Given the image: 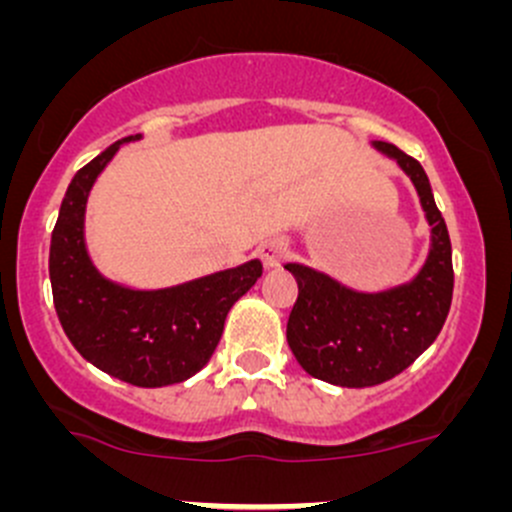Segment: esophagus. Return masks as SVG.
Segmentation results:
<instances>
[{"mask_svg": "<svg viewBox=\"0 0 512 512\" xmlns=\"http://www.w3.org/2000/svg\"><path fill=\"white\" fill-rule=\"evenodd\" d=\"M257 255H260L262 265H265L267 270H272V267H280L282 260L287 257V242L280 240V237H272V240L262 242L260 250H257Z\"/></svg>", "mask_w": 512, "mask_h": 512, "instance_id": "esophagus-1", "label": "esophagus"}]
</instances>
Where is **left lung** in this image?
<instances>
[{
	"label": "left lung",
	"instance_id": "obj_1",
	"mask_svg": "<svg viewBox=\"0 0 512 512\" xmlns=\"http://www.w3.org/2000/svg\"><path fill=\"white\" fill-rule=\"evenodd\" d=\"M374 146L401 165L421 198L431 225V250L421 272L406 285L366 294L312 267L285 265L299 287L287 319L289 349L309 376L347 389L384 384L414 364L443 329L453 297L451 237L426 170L391 143Z\"/></svg>",
	"mask_w": 512,
	"mask_h": 512
}]
</instances>
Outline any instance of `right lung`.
<instances>
[{
	"label": "right lung",
	"instance_id": "right-lung-1",
	"mask_svg": "<svg viewBox=\"0 0 512 512\" xmlns=\"http://www.w3.org/2000/svg\"><path fill=\"white\" fill-rule=\"evenodd\" d=\"M136 138H121L74 175L51 232L49 277L56 314L76 352L126 384L156 389L180 384L208 364L227 312L255 285L262 262L165 289H128L106 280L86 252V200L118 146Z\"/></svg>",
	"mask_w": 512,
	"mask_h": 512
}]
</instances>
